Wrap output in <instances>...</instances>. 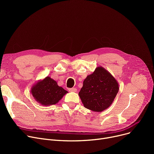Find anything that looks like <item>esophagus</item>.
<instances>
[{
    "label": "esophagus",
    "instance_id": "esophagus-1",
    "mask_svg": "<svg viewBox=\"0 0 154 154\" xmlns=\"http://www.w3.org/2000/svg\"><path fill=\"white\" fill-rule=\"evenodd\" d=\"M68 90L69 92H75L77 91V89L75 88H69Z\"/></svg>",
    "mask_w": 154,
    "mask_h": 154
}]
</instances>
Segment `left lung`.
Segmentation results:
<instances>
[{"mask_svg":"<svg viewBox=\"0 0 154 154\" xmlns=\"http://www.w3.org/2000/svg\"><path fill=\"white\" fill-rule=\"evenodd\" d=\"M119 90L117 80L106 69L99 66L85 79L79 95L85 108L100 112L111 106Z\"/></svg>","mask_w":154,"mask_h":154,"instance_id":"8db88e82","label":"left lung"}]
</instances>
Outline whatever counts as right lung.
Masks as SVG:
<instances>
[{
  "instance_id": "1",
  "label": "right lung",
  "mask_w": 154,
  "mask_h": 154,
  "mask_svg": "<svg viewBox=\"0 0 154 154\" xmlns=\"http://www.w3.org/2000/svg\"><path fill=\"white\" fill-rule=\"evenodd\" d=\"M30 92L34 99L44 106L56 104L68 93L62 87L59 86L55 80L48 76L38 80L32 85Z\"/></svg>"
}]
</instances>
